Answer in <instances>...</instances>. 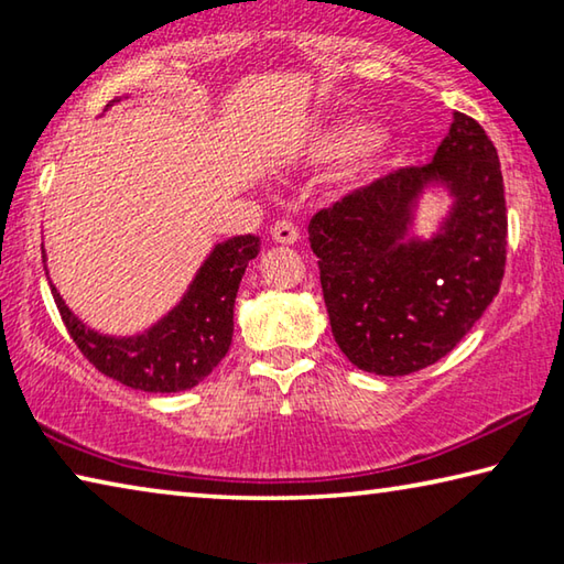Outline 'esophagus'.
I'll return each instance as SVG.
<instances>
[{
    "mask_svg": "<svg viewBox=\"0 0 564 564\" xmlns=\"http://www.w3.org/2000/svg\"><path fill=\"white\" fill-rule=\"evenodd\" d=\"M271 236H273L275 243L293 246L295 241H299V228H295L291 221H279L271 228Z\"/></svg>",
    "mask_w": 564,
    "mask_h": 564,
    "instance_id": "esophagus-1",
    "label": "esophagus"
}]
</instances>
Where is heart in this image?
Here are the masks:
<instances>
[{"instance_id":"1","label":"heart","mask_w":564,"mask_h":564,"mask_svg":"<svg viewBox=\"0 0 564 564\" xmlns=\"http://www.w3.org/2000/svg\"><path fill=\"white\" fill-rule=\"evenodd\" d=\"M380 141L376 129L360 119H338L313 129L301 144V154L323 166H338L350 159H360L362 166H370L380 156Z\"/></svg>"}]
</instances>
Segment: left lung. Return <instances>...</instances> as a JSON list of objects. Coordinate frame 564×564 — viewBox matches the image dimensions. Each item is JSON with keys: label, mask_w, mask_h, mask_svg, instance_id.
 Instances as JSON below:
<instances>
[{"label": "left lung", "mask_w": 564, "mask_h": 564, "mask_svg": "<svg viewBox=\"0 0 564 564\" xmlns=\"http://www.w3.org/2000/svg\"><path fill=\"white\" fill-rule=\"evenodd\" d=\"M433 187L452 208L423 239L414 216ZM308 236L333 338L352 366L393 378L433 366L500 291L508 214L498 151L455 111L431 164L352 191L311 218Z\"/></svg>", "instance_id": "obj_1"}]
</instances>
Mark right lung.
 I'll return each instance as SVG.
<instances>
[{"instance_id":"1","label":"right lung","mask_w":564,"mask_h":564,"mask_svg":"<svg viewBox=\"0 0 564 564\" xmlns=\"http://www.w3.org/2000/svg\"><path fill=\"white\" fill-rule=\"evenodd\" d=\"M259 251L261 238L253 234L218 241L174 308L133 336H109L87 326L52 283L44 246L42 259L64 326L94 368L144 393H178L212 376L231 348L238 283Z\"/></svg>"}]
</instances>
